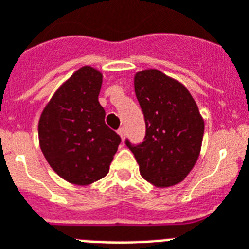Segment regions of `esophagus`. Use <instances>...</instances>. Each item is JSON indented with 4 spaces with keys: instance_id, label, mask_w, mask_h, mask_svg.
Returning a JSON list of instances; mask_svg holds the SVG:
<instances>
[{
    "instance_id": "34e87169",
    "label": "esophagus",
    "mask_w": 249,
    "mask_h": 249,
    "mask_svg": "<svg viewBox=\"0 0 249 249\" xmlns=\"http://www.w3.org/2000/svg\"><path fill=\"white\" fill-rule=\"evenodd\" d=\"M118 135L122 138V140L124 139V136H126V128L124 127H121V128H118Z\"/></svg>"
}]
</instances>
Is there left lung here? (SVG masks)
I'll return each mask as SVG.
<instances>
[{"mask_svg": "<svg viewBox=\"0 0 249 249\" xmlns=\"http://www.w3.org/2000/svg\"><path fill=\"white\" fill-rule=\"evenodd\" d=\"M135 93L145 121L140 144L126 145L134 153L142 178L157 187L178 184L198 159L204 121L187 88L159 70L135 75Z\"/></svg>", "mask_w": 249, "mask_h": 249, "instance_id": "8db88e82", "label": "left lung"}]
</instances>
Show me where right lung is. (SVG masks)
I'll return each mask as SVG.
<instances>
[{"label": "right lung", "instance_id": "right-lung-1", "mask_svg": "<svg viewBox=\"0 0 249 249\" xmlns=\"http://www.w3.org/2000/svg\"><path fill=\"white\" fill-rule=\"evenodd\" d=\"M101 84L100 71L79 69L53 94L38 121L42 155L61 178L74 184L104 178L121 144L98 103Z\"/></svg>", "mask_w": 249, "mask_h": 249}]
</instances>
